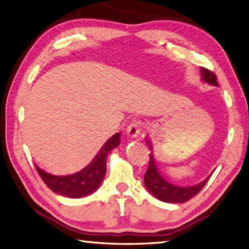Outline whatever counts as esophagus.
Listing matches in <instances>:
<instances>
[{"mask_svg":"<svg viewBox=\"0 0 249 249\" xmlns=\"http://www.w3.org/2000/svg\"><path fill=\"white\" fill-rule=\"evenodd\" d=\"M140 130H141V123L138 122V120H133V122L126 127V135L129 136V138L134 139L138 137Z\"/></svg>","mask_w":249,"mask_h":249,"instance_id":"1","label":"esophagus"}]
</instances>
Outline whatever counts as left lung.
Returning a JSON list of instances; mask_svg holds the SVG:
<instances>
[{
  "instance_id": "1",
  "label": "left lung",
  "mask_w": 249,
  "mask_h": 249,
  "mask_svg": "<svg viewBox=\"0 0 249 249\" xmlns=\"http://www.w3.org/2000/svg\"><path fill=\"white\" fill-rule=\"evenodd\" d=\"M201 75H202L203 82L218 87L217 76L212 71L201 68ZM145 141L147 145L150 146V150H153L150 139L145 138ZM210 178L211 176H208L202 182L193 186H178L172 184L160 174L155 158H154L153 153H151L149 167H147L146 173L144 174V184L147 191L160 201L169 203H183L192 199L194 196H196L203 189Z\"/></svg>"
}]
</instances>
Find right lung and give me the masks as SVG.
I'll return each instance as SVG.
<instances>
[{
  "label": "right lung",
  "instance_id": "obj_1",
  "mask_svg": "<svg viewBox=\"0 0 249 249\" xmlns=\"http://www.w3.org/2000/svg\"><path fill=\"white\" fill-rule=\"evenodd\" d=\"M120 133L113 135L98 152L95 158L85 169L68 176H55L39 169L35 163L36 169L45 184L51 191L68 198H82L95 192L107 171V157L109 153L119 145Z\"/></svg>",
  "mask_w": 249,
  "mask_h": 249
}]
</instances>
